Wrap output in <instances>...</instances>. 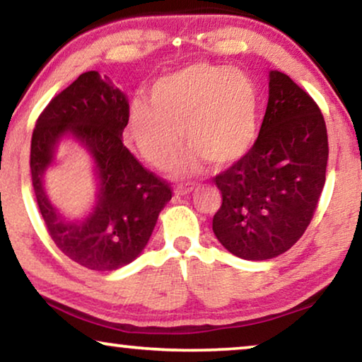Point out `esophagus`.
Segmentation results:
<instances>
[{
    "label": "esophagus",
    "instance_id": "34e87169",
    "mask_svg": "<svg viewBox=\"0 0 362 362\" xmlns=\"http://www.w3.org/2000/svg\"><path fill=\"white\" fill-rule=\"evenodd\" d=\"M193 187L195 185H190V183H185V185H177L175 195H187V193H190L193 190Z\"/></svg>",
    "mask_w": 362,
    "mask_h": 362
}]
</instances>
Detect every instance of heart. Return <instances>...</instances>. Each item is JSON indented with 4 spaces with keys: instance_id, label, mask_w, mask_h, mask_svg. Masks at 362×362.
<instances>
[{
    "instance_id": "heart-1",
    "label": "heart",
    "mask_w": 362,
    "mask_h": 362,
    "mask_svg": "<svg viewBox=\"0 0 362 362\" xmlns=\"http://www.w3.org/2000/svg\"><path fill=\"white\" fill-rule=\"evenodd\" d=\"M149 100L132 101L129 137L142 159L165 169L182 147L179 172L238 162L251 149L257 131V90L243 70L205 62L190 64L157 78ZM182 132L180 133V131Z\"/></svg>"
}]
</instances>
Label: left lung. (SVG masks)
I'll return each instance as SVG.
<instances>
[{"label":"left lung","mask_w":362,"mask_h":362,"mask_svg":"<svg viewBox=\"0 0 362 362\" xmlns=\"http://www.w3.org/2000/svg\"><path fill=\"white\" fill-rule=\"evenodd\" d=\"M327 164L328 134L318 105L288 75L271 70L256 142L213 179L223 198L213 216L218 241L247 261L288 251L317 211Z\"/></svg>","instance_id":"1"}]
</instances>
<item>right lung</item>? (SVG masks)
<instances>
[{"label": "right lung", "instance_id": "right-lung-1", "mask_svg": "<svg viewBox=\"0 0 362 362\" xmlns=\"http://www.w3.org/2000/svg\"><path fill=\"white\" fill-rule=\"evenodd\" d=\"M128 121L126 96L110 78L90 70L50 100L30 139V177L49 236L65 256L91 271H116L134 261L172 198L169 183L142 167L123 144ZM65 134L92 152L100 177L94 213L75 223L59 216L42 187L43 172Z\"/></svg>", "mask_w": 362, "mask_h": 362}]
</instances>
